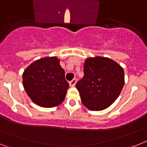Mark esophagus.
<instances>
[{
  "instance_id": "esophagus-1",
  "label": "esophagus",
  "mask_w": 147,
  "mask_h": 147,
  "mask_svg": "<svg viewBox=\"0 0 147 147\" xmlns=\"http://www.w3.org/2000/svg\"><path fill=\"white\" fill-rule=\"evenodd\" d=\"M76 79H74V80H72L71 81L69 82V85L71 87H74L75 85H76Z\"/></svg>"
}]
</instances>
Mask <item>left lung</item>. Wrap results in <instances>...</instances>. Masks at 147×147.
<instances>
[{"label":"left lung","mask_w":147,"mask_h":147,"mask_svg":"<svg viewBox=\"0 0 147 147\" xmlns=\"http://www.w3.org/2000/svg\"><path fill=\"white\" fill-rule=\"evenodd\" d=\"M124 85V69L110 58H88L84 76L76 83L82 104L90 110L107 108L119 97Z\"/></svg>","instance_id":"obj_1"}]
</instances>
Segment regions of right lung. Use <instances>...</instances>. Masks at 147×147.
Returning <instances> with one entry per match:
<instances>
[{
    "mask_svg": "<svg viewBox=\"0 0 147 147\" xmlns=\"http://www.w3.org/2000/svg\"><path fill=\"white\" fill-rule=\"evenodd\" d=\"M23 84L33 102L43 107L60 105L69 88L65 71L55 57H44L32 62L23 72Z\"/></svg>",
    "mask_w": 147,
    "mask_h": 147,
    "instance_id": "1",
    "label": "right lung"
}]
</instances>
